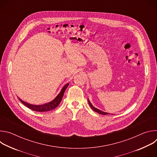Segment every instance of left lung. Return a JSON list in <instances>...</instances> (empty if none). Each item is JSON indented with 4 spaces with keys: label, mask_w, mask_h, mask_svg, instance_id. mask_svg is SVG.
<instances>
[{
    "label": "left lung",
    "mask_w": 157,
    "mask_h": 157,
    "mask_svg": "<svg viewBox=\"0 0 157 157\" xmlns=\"http://www.w3.org/2000/svg\"><path fill=\"white\" fill-rule=\"evenodd\" d=\"M87 101H88V103H89V105H90L91 108V109H92L94 112H96V113H98V114H102V115H108V114H110L109 113H105V112H103V111H102V110H99V109H98L96 108L95 107H94V106H93V105L91 103L90 101L89 100V99H87ZM111 114V115H113V114Z\"/></svg>",
    "instance_id": "8db88e82"
}]
</instances>
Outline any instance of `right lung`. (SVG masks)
<instances>
[{"label":"right lung","mask_w":157,"mask_h":157,"mask_svg":"<svg viewBox=\"0 0 157 157\" xmlns=\"http://www.w3.org/2000/svg\"><path fill=\"white\" fill-rule=\"evenodd\" d=\"M69 85V83L66 84L63 88L61 89V91L59 92V93L56 96V98L52 100V101L43 104H40V105H35V104H32L30 103H28L25 101H24L23 100H21L20 98H18L19 101L23 104L24 105H25L26 107H27L28 108L34 110V111H36V112H47V111H50L54 109H55L56 107H57L58 106V105L60 104L62 98L63 97L64 91H66V88L68 87Z\"/></svg>","instance_id":"1"}]
</instances>
